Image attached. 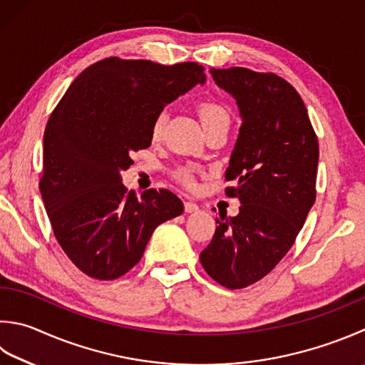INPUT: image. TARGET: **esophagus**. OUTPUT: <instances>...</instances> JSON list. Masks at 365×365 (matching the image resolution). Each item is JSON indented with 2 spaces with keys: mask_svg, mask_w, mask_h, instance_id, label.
Returning <instances> with one entry per match:
<instances>
[{
  "mask_svg": "<svg viewBox=\"0 0 365 365\" xmlns=\"http://www.w3.org/2000/svg\"><path fill=\"white\" fill-rule=\"evenodd\" d=\"M184 210L185 212H195L198 211V205L194 202H184Z\"/></svg>",
  "mask_w": 365,
  "mask_h": 365,
  "instance_id": "obj_1",
  "label": "esophagus"
}]
</instances>
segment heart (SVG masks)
Wrapping results in <instances>:
<instances>
[{
  "label": "heart",
  "mask_w": 365,
  "mask_h": 365,
  "mask_svg": "<svg viewBox=\"0 0 365 365\" xmlns=\"http://www.w3.org/2000/svg\"><path fill=\"white\" fill-rule=\"evenodd\" d=\"M197 113H198V115H200V120H202L205 128L212 125V123H216V122L229 120V114H227L225 109L221 105H217V103L210 101V100L198 103ZM167 120H168L167 113L160 111L154 118L153 123H150V138H153L154 141L162 140V136L165 133V127H167ZM176 180L180 181L182 185H185V187H189V189L195 187V178H194V173H192V170H189V168L178 170Z\"/></svg>",
  "instance_id": "heart-1"
}]
</instances>
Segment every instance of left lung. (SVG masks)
Segmentation results:
<instances>
[{
    "label": "left lung",
    "instance_id": "8db88e82",
    "mask_svg": "<svg viewBox=\"0 0 365 365\" xmlns=\"http://www.w3.org/2000/svg\"><path fill=\"white\" fill-rule=\"evenodd\" d=\"M237 100L242 128L225 195L242 202L235 217H216L200 254L205 272L227 289H243L270 273L291 250L316 198L319 146L304 100L274 73L233 66L210 70Z\"/></svg>",
    "mask_w": 365,
    "mask_h": 365
}]
</instances>
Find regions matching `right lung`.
<instances>
[{
    "label": "right lung",
    "instance_id": "add662e5",
    "mask_svg": "<svg viewBox=\"0 0 365 365\" xmlns=\"http://www.w3.org/2000/svg\"><path fill=\"white\" fill-rule=\"evenodd\" d=\"M203 71L195 61L103 58L73 81L52 111L39 190L55 238L87 277L120 278L140 262L155 227L182 212L167 189H149L138 200L120 171L150 146L155 115L203 84Z\"/></svg>",
    "mask_w": 365,
    "mask_h": 365
}]
</instances>
